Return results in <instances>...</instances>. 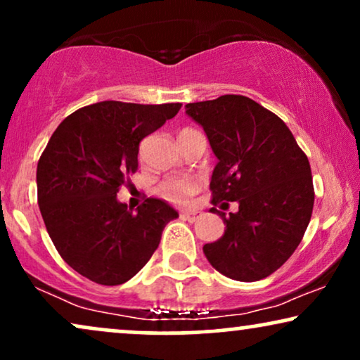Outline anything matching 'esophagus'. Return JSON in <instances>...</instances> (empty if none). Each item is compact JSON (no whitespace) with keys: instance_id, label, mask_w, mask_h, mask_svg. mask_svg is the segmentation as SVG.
<instances>
[{"instance_id":"1","label":"esophagus","mask_w":360,"mask_h":360,"mask_svg":"<svg viewBox=\"0 0 360 360\" xmlns=\"http://www.w3.org/2000/svg\"><path fill=\"white\" fill-rule=\"evenodd\" d=\"M198 217H199V214L195 212V211H189V212H181V219H184V221L194 222V221H198Z\"/></svg>"}]
</instances>
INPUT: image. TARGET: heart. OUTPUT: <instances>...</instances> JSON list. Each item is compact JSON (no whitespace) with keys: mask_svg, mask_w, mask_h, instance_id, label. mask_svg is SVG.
<instances>
[{"mask_svg":"<svg viewBox=\"0 0 360 360\" xmlns=\"http://www.w3.org/2000/svg\"><path fill=\"white\" fill-rule=\"evenodd\" d=\"M186 131V129H183ZM199 191V179L194 176H171L158 184L156 193L167 202L186 204Z\"/></svg>","mask_w":360,"mask_h":360,"instance_id":"1","label":"heart"}]
</instances>
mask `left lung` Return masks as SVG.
<instances>
[{
    "label": "left lung",
    "mask_w": 360,
    "mask_h": 360,
    "mask_svg": "<svg viewBox=\"0 0 360 360\" xmlns=\"http://www.w3.org/2000/svg\"><path fill=\"white\" fill-rule=\"evenodd\" d=\"M186 108L217 158L209 184L212 204H239L229 216L211 209L226 231L202 251L231 279H264L292 256L311 221L314 186L306 153L285 122L251 98L224 94Z\"/></svg>",
    "instance_id": "8db88e82"
}]
</instances>
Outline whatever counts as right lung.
Instances as JSON below:
<instances>
[{
    "mask_svg": "<svg viewBox=\"0 0 360 360\" xmlns=\"http://www.w3.org/2000/svg\"><path fill=\"white\" fill-rule=\"evenodd\" d=\"M183 104L103 101L84 106L54 131L38 161L44 226L59 256L103 285L129 281L151 259L177 212L148 198L133 212L116 199L138 171L139 143Z\"/></svg>",
    "mask_w": 360,
    "mask_h": 360,
    "instance_id": "obj_1",
    "label": "right lung"
}]
</instances>
